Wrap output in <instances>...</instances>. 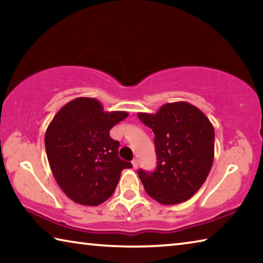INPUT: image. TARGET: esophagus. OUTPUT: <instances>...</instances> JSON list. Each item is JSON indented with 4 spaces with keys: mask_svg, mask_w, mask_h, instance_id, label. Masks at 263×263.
I'll use <instances>...</instances> for the list:
<instances>
[{
    "mask_svg": "<svg viewBox=\"0 0 263 263\" xmlns=\"http://www.w3.org/2000/svg\"><path fill=\"white\" fill-rule=\"evenodd\" d=\"M132 166H133V168H135V169L138 168V160L137 159H133L132 160Z\"/></svg>",
    "mask_w": 263,
    "mask_h": 263,
    "instance_id": "obj_1",
    "label": "esophagus"
}]
</instances>
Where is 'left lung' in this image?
I'll list each match as a JSON object with an SVG mask.
<instances>
[{
  "instance_id": "1",
  "label": "left lung",
  "mask_w": 263,
  "mask_h": 263,
  "mask_svg": "<svg viewBox=\"0 0 263 263\" xmlns=\"http://www.w3.org/2000/svg\"><path fill=\"white\" fill-rule=\"evenodd\" d=\"M154 132L158 166L138 172L155 201L173 205L188 201L205 182L215 158V130L201 110L188 102L163 104L157 114H138Z\"/></svg>"
}]
</instances>
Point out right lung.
<instances>
[{"label":"right lung","mask_w":263,"mask_h":263,"mask_svg":"<svg viewBox=\"0 0 263 263\" xmlns=\"http://www.w3.org/2000/svg\"><path fill=\"white\" fill-rule=\"evenodd\" d=\"M127 116L104 111L91 97H78L53 117L45 133L48 163L73 202L100 205L114 194L123 169L132 167L118 157L119 142L110 137L111 127Z\"/></svg>","instance_id":"1"}]
</instances>
